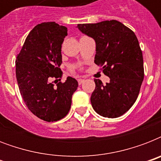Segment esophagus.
<instances>
[{
    "label": "esophagus",
    "mask_w": 161,
    "mask_h": 161,
    "mask_svg": "<svg viewBox=\"0 0 161 161\" xmlns=\"http://www.w3.org/2000/svg\"><path fill=\"white\" fill-rule=\"evenodd\" d=\"M78 84H79V85H81V84H82V83L84 82V79H83V78H78Z\"/></svg>",
    "instance_id": "34e87169"
}]
</instances>
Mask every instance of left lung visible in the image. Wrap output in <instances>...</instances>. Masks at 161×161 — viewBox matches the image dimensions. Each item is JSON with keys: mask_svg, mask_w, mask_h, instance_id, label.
I'll use <instances>...</instances> for the list:
<instances>
[{"mask_svg": "<svg viewBox=\"0 0 161 161\" xmlns=\"http://www.w3.org/2000/svg\"><path fill=\"white\" fill-rule=\"evenodd\" d=\"M77 27L95 41L94 63L103 66V73L110 78L106 85L94 79L96 87L90 98L93 108L103 117H119L135 103L144 80L142 51L137 37L116 20L78 24Z\"/></svg>", "mask_w": 161, "mask_h": 161, "instance_id": "left-lung-1", "label": "left lung"}]
</instances>
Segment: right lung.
I'll list each match as a JSON object with an SVG mask.
<instances>
[{
  "instance_id": "obj_1",
  "label": "right lung",
  "mask_w": 161,
  "mask_h": 161,
  "mask_svg": "<svg viewBox=\"0 0 161 161\" xmlns=\"http://www.w3.org/2000/svg\"><path fill=\"white\" fill-rule=\"evenodd\" d=\"M68 28L56 22H43L34 27L26 36L16 60L19 89L28 109L47 122H53L68 114L72 96L78 83L68 77L57 86L52 78H60L62 44Z\"/></svg>"
}]
</instances>
